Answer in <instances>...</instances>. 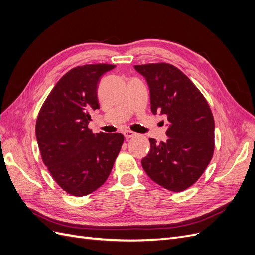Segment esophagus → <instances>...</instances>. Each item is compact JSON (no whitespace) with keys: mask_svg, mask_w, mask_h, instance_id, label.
I'll use <instances>...</instances> for the list:
<instances>
[{"mask_svg":"<svg viewBox=\"0 0 255 255\" xmlns=\"http://www.w3.org/2000/svg\"><path fill=\"white\" fill-rule=\"evenodd\" d=\"M123 135H125L126 139H129V138L135 137L137 134L134 133V132H132V130H125V132H123Z\"/></svg>","mask_w":255,"mask_h":255,"instance_id":"34e87169","label":"esophagus"}]
</instances>
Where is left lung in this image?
<instances>
[{
  "label": "left lung",
  "instance_id": "left-lung-1",
  "mask_svg": "<svg viewBox=\"0 0 255 255\" xmlns=\"http://www.w3.org/2000/svg\"><path fill=\"white\" fill-rule=\"evenodd\" d=\"M150 89L151 111L166 115L167 140L150 138L151 149L141 165L151 180L174 192L183 191L202 175L214 153L215 122L199 89L176 67L136 65Z\"/></svg>",
  "mask_w": 255,
  "mask_h": 255
}]
</instances>
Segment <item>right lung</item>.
Wrapping results in <instances>:
<instances>
[{
  "instance_id": "1",
  "label": "right lung",
  "mask_w": 255,
  "mask_h": 255,
  "mask_svg": "<svg viewBox=\"0 0 255 255\" xmlns=\"http://www.w3.org/2000/svg\"><path fill=\"white\" fill-rule=\"evenodd\" d=\"M116 66L71 69L54 86L38 115L36 138L44 165L68 194L83 197L102 186L123 143L122 134H92L90 112L100 109L97 87Z\"/></svg>"
}]
</instances>
